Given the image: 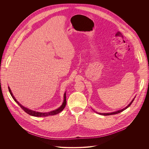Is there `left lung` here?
Listing matches in <instances>:
<instances>
[{"label":"left lung","instance_id":"left-lung-1","mask_svg":"<svg viewBox=\"0 0 149 149\" xmlns=\"http://www.w3.org/2000/svg\"><path fill=\"white\" fill-rule=\"evenodd\" d=\"M134 99H135V97L132 100V101L130 103V104L128 105L125 108H124L123 109H120V110H118V111H115V112H110V113H100V112H96V111H95L93 109V111H95V112H96L97 113H98V114H100V115H104V116H107V115H115V114H117V113H120V112H122V111H123L124 110H125L126 109H127L128 107L130 106V105L132 104V103L133 102V101H134Z\"/></svg>","mask_w":149,"mask_h":149}]
</instances>
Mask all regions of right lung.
<instances>
[{"mask_svg": "<svg viewBox=\"0 0 149 149\" xmlns=\"http://www.w3.org/2000/svg\"><path fill=\"white\" fill-rule=\"evenodd\" d=\"M8 91L12 96V97L13 98V99L15 100V102L22 108V109H23L24 110V111H25L27 113L29 114L31 116H37V117H45V116H51V115H54L56 114H58V113H60V112H61L65 108V107L66 106V92H65L64 95V101L63 103L62 104V105L59 108H57L55 110L48 112H37L31 109H30L25 107L23 106L22 104H21L17 100V99L15 98V97L14 96L10 87L8 86Z\"/></svg>", "mask_w": 149, "mask_h": 149, "instance_id": "right-lung-1", "label": "right lung"}]
</instances>
